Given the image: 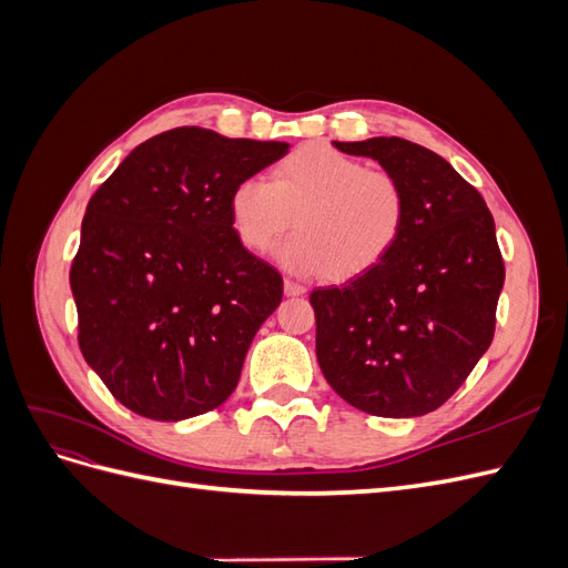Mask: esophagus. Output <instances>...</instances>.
<instances>
[{"label":"esophagus","instance_id":"34e87169","mask_svg":"<svg viewBox=\"0 0 568 568\" xmlns=\"http://www.w3.org/2000/svg\"><path fill=\"white\" fill-rule=\"evenodd\" d=\"M284 294L286 296H303L305 294V286L296 280H284Z\"/></svg>","mask_w":568,"mask_h":568}]
</instances>
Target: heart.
I'll return each mask as SVG.
<instances>
[{
    "label": "heart",
    "instance_id": "heart-1",
    "mask_svg": "<svg viewBox=\"0 0 568 568\" xmlns=\"http://www.w3.org/2000/svg\"><path fill=\"white\" fill-rule=\"evenodd\" d=\"M232 227L248 251L277 248V261L303 277L351 280L379 265L400 242L407 194L398 178L326 144L296 149L272 180L246 178L230 194Z\"/></svg>",
    "mask_w": 568,
    "mask_h": 568
}]
</instances>
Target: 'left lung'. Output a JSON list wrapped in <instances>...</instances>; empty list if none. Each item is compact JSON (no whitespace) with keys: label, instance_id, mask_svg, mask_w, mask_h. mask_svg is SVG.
Listing matches in <instances>:
<instances>
[{"label":"left lung","instance_id":"obj_1","mask_svg":"<svg viewBox=\"0 0 568 568\" xmlns=\"http://www.w3.org/2000/svg\"><path fill=\"white\" fill-rule=\"evenodd\" d=\"M398 178L400 242L341 286L315 288L317 363L353 407L422 417L464 384L490 346L505 263L486 201L438 153L400 136L332 142Z\"/></svg>","mask_w":568,"mask_h":568}]
</instances>
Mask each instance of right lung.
I'll return each mask as SVG.
<instances>
[{"label": "right lung", "instance_id": "right-lung-1", "mask_svg": "<svg viewBox=\"0 0 568 568\" xmlns=\"http://www.w3.org/2000/svg\"><path fill=\"white\" fill-rule=\"evenodd\" d=\"M286 151L175 128L132 149L90 199L71 267L78 343L136 415L189 419L236 388L282 274L239 242L230 194Z\"/></svg>", "mask_w": 568, "mask_h": 568}]
</instances>
